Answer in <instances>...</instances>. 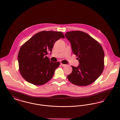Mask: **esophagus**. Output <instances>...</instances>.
Returning a JSON list of instances; mask_svg holds the SVG:
<instances>
[{
    "instance_id": "obj_1",
    "label": "esophagus",
    "mask_w": 120,
    "mask_h": 120,
    "mask_svg": "<svg viewBox=\"0 0 120 120\" xmlns=\"http://www.w3.org/2000/svg\"><path fill=\"white\" fill-rule=\"evenodd\" d=\"M61 65H62V67H65V66L66 65V64H62V63H61Z\"/></svg>"
}]
</instances>
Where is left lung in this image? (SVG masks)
Returning a JSON list of instances; mask_svg holds the SVG:
<instances>
[{
    "label": "left lung",
    "instance_id": "obj_1",
    "mask_svg": "<svg viewBox=\"0 0 120 120\" xmlns=\"http://www.w3.org/2000/svg\"><path fill=\"white\" fill-rule=\"evenodd\" d=\"M66 38L71 44L74 54L78 57L77 67L68 75V80L79 86H86L94 82L104 68V52L102 46L87 34L80 31L66 32Z\"/></svg>",
    "mask_w": 120,
    "mask_h": 120
}]
</instances>
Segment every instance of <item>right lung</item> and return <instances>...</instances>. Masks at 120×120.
<instances>
[{
    "mask_svg": "<svg viewBox=\"0 0 120 120\" xmlns=\"http://www.w3.org/2000/svg\"><path fill=\"white\" fill-rule=\"evenodd\" d=\"M61 32L42 31L25 42L18 54L19 70L22 77L35 85L46 83L52 78L60 63L50 61L48 51H52L54 43L64 38Z\"/></svg>",
    "mask_w": 120,
    "mask_h": 120,
    "instance_id": "obj_1",
    "label": "right lung"
}]
</instances>
